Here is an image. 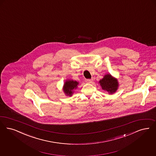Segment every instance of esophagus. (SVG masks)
<instances>
[{
    "label": "esophagus",
    "mask_w": 156,
    "mask_h": 156,
    "mask_svg": "<svg viewBox=\"0 0 156 156\" xmlns=\"http://www.w3.org/2000/svg\"><path fill=\"white\" fill-rule=\"evenodd\" d=\"M86 81H87V83H91V82H92L93 80H92V79H87V80Z\"/></svg>",
    "instance_id": "obj_1"
}]
</instances>
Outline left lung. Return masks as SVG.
Listing matches in <instances>:
<instances>
[{
    "label": "left lung",
    "mask_w": 156,
    "mask_h": 156,
    "mask_svg": "<svg viewBox=\"0 0 156 156\" xmlns=\"http://www.w3.org/2000/svg\"><path fill=\"white\" fill-rule=\"evenodd\" d=\"M99 83L102 89L107 91L110 94L115 93L119 87L117 80L110 74L105 75L103 78L99 81Z\"/></svg>",
    "instance_id": "obj_1"
}]
</instances>
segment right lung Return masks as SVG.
Instances as JSON below:
<instances>
[{"mask_svg": "<svg viewBox=\"0 0 156 156\" xmlns=\"http://www.w3.org/2000/svg\"><path fill=\"white\" fill-rule=\"evenodd\" d=\"M78 82L73 80H67L65 82L63 87V91L67 96H71L74 93V90L76 89Z\"/></svg>", "mask_w": 156, "mask_h": 156, "instance_id": "add662e5", "label": "right lung"}]
</instances>
